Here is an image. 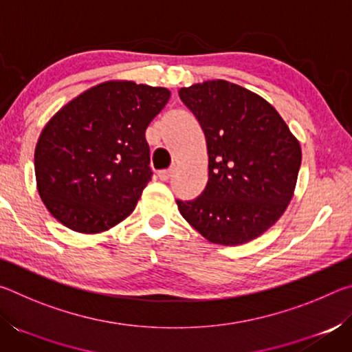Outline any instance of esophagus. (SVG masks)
I'll return each mask as SVG.
<instances>
[{"label":"esophagus","mask_w":352,"mask_h":352,"mask_svg":"<svg viewBox=\"0 0 352 352\" xmlns=\"http://www.w3.org/2000/svg\"><path fill=\"white\" fill-rule=\"evenodd\" d=\"M170 174H172L170 169L160 170V172H158V178H160V180H162V182H168L169 178H170Z\"/></svg>","instance_id":"esophagus-1"}]
</instances>
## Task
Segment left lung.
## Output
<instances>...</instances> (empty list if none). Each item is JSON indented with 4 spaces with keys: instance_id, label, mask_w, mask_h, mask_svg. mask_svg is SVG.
Masks as SVG:
<instances>
[{
    "instance_id": "8db88e82",
    "label": "left lung",
    "mask_w": 352,
    "mask_h": 352,
    "mask_svg": "<svg viewBox=\"0 0 352 352\" xmlns=\"http://www.w3.org/2000/svg\"><path fill=\"white\" fill-rule=\"evenodd\" d=\"M204 129L208 183L177 200L184 220L212 243L241 245L265 233L294 197L301 146L259 94L216 79L178 90Z\"/></svg>"
}]
</instances>
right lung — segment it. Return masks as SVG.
<instances>
[{"label":"right lung","instance_id":"obj_1","mask_svg":"<svg viewBox=\"0 0 352 352\" xmlns=\"http://www.w3.org/2000/svg\"><path fill=\"white\" fill-rule=\"evenodd\" d=\"M169 98L163 87L107 80L46 122L35 146V180L58 222L98 234L133 212L152 177L146 129Z\"/></svg>","mask_w":352,"mask_h":352}]
</instances>
